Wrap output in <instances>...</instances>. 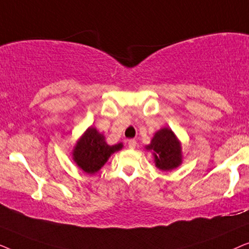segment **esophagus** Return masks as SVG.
Listing matches in <instances>:
<instances>
[{
	"mask_svg": "<svg viewBox=\"0 0 249 249\" xmlns=\"http://www.w3.org/2000/svg\"><path fill=\"white\" fill-rule=\"evenodd\" d=\"M128 146H129V148H135L136 146H137V142H136L135 139H129Z\"/></svg>",
	"mask_w": 249,
	"mask_h": 249,
	"instance_id": "obj_1",
	"label": "esophagus"
}]
</instances>
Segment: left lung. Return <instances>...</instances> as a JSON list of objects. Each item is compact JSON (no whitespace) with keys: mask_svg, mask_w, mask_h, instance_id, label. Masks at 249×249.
<instances>
[{"mask_svg":"<svg viewBox=\"0 0 249 249\" xmlns=\"http://www.w3.org/2000/svg\"><path fill=\"white\" fill-rule=\"evenodd\" d=\"M145 149L152 153L155 166L161 171H171L182 163L181 142L168 127L156 131Z\"/></svg>","mask_w":249,"mask_h":249,"instance_id":"1","label":"left lung"}]
</instances>
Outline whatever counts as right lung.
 <instances>
[{
    "label": "right lung",
    "mask_w": 249,
    "mask_h": 249,
    "mask_svg": "<svg viewBox=\"0 0 249 249\" xmlns=\"http://www.w3.org/2000/svg\"><path fill=\"white\" fill-rule=\"evenodd\" d=\"M122 147V142L108 145L102 132L95 127H88L73 146L71 155L78 168L87 175H94L100 171L113 153L121 151Z\"/></svg>",
    "instance_id": "add662e5"
}]
</instances>
